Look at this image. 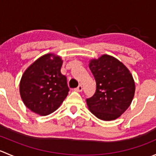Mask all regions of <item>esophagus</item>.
Listing matches in <instances>:
<instances>
[{"instance_id": "obj_1", "label": "esophagus", "mask_w": 156, "mask_h": 156, "mask_svg": "<svg viewBox=\"0 0 156 156\" xmlns=\"http://www.w3.org/2000/svg\"><path fill=\"white\" fill-rule=\"evenodd\" d=\"M82 90H83L82 86H81V85H79V86H78V87L75 88V91H77V92H81V91H82Z\"/></svg>"}]
</instances>
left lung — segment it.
<instances>
[{"label":"left lung","instance_id":"obj_1","mask_svg":"<svg viewBox=\"0 0 156 156\" xmlns=\"http://www.w3.org/2000/svg\"><path fill=\"white\" fill-rule=\"evenodd\" d=\"M97 84L87 105L93 115L103 121H112L128 108L134 97L135 83L129 69L121 61L103 54L89 61Z\"/></svg>","mask_w":156,"mask_h":156}]
</instances>
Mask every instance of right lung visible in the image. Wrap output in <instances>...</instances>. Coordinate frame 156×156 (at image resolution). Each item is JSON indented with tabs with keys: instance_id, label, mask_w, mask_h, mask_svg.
Returning a JSON list of instances; mask_svg holds the SVG:
<instances>
[{
	"instance_id": "obj_1",
	"label": "right lung",
	"mask_w": 156,
	"mask_h": 156,
	"mask_svg": "<svg viewBox=\"0 0 156 156\" xmlns=\"http://www.w3.org/2000/svg\"><path fill=\"white\" fill-rule=\"evenodd\" d=\"M63 60L55 53H47L26 69L20 83L23 103L41 116L56 111L69 93L66 77L60 72Z\"/></svg>"
}]
</instances>
